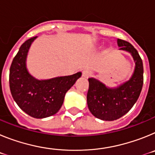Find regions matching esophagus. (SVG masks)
Listing matches in <instances>:
<instances>
[{"label":"esophagus","instance_id":"esophagus-1","mask_svg":"<svg viewBox=\"0 0 155 155\" xmlns=\"http://www.w3.org/2000/svg\"><path fill=\"white\" fill-rule=\"evenodd\" d=\"M91 74V72L89 70H84V71L82 72V76L84 77V78H88Z\"/></svg>","mask_w":155,"mask_h":155}]
</instances>
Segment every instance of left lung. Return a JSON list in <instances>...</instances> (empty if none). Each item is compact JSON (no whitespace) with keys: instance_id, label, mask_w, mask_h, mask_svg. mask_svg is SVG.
Wrapping results in <instances>:
<instances>
[{"instance_id":"8db88e82","label":"left lung","mask_w":155,"mask_h":155,"mask_svg":"<svg viewBox=\"0 0 155 155\" xmlns=\"http://www.w3.org/2000/svg\"><path fill=\"white\" fill-rule=\"evenodd\" d=\"M120 50L128 52L135 62L134 73L127 81L116 87H109L94 78H88L87 103L96 118L113 121L130 110L140 96L143 82V62L137 50L127 41L117 39Z\"/></svg>"}]
</instances>
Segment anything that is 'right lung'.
Masks as SVG:
<instances>
[{
    "label": "right lung",
    "mask_w": 155,
    "mask_h": 155,
    "mask_svg": "<svg viewBox=\"0 0 155 155\" xmlns=\"http://www.w3.org/2000/svg\"><path fill=\"white\" fill-rule=\"evenodd\" d=\"M36 38L28 39L19 48L11 65L9 84L12 97L19 108L31 117L42 119L60 110L66 93L81 76V72L46 80L31 76L27 69L26 59Z\"/></svg>",
    "instance_id": "right-lung-1"
}]
</instances>
